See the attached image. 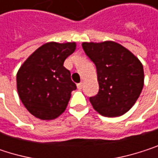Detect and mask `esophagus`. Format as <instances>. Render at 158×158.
Masks as SVG:
<instances>
[{
    "label": "esophagus",
    "instance_id": "1",
    "mask_svg": "<svg viewBox=\"0 0 158 158\" xmlns=\"http://www.w3.org/2000/svg\"><path fill=\"white\" fill-rule=\"evenodd\" d=\"M82 85H83V83L82 82H80V83H77V89H82Z\"/></svg>",
    "mask_w": 158,
    "mask_h": 158
}]
</instances>
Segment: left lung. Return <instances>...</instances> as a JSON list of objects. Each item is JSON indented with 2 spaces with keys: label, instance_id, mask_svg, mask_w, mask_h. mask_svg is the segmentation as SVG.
<instances>
[{
  "label": "left lung",
  "instance_id": "obj_1",
  "mask_svg": "<svg viewBox=\"0 0 158 158\" xmlns=\"http://www.w3.org/2000/svg\"><path fill=\"white\" fill-rule=\"evenodd\" d=\"M82 48L97 70L99 92L90 97L92 106L104 117L124 115L142 93L144 80L142 63L114 41L83 42Z\"/></svg>",
  "mask_w": 158,
  "mask_h": 158
}]
</instances>
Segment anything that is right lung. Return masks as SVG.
Instances as JSON below:
<instances>
[{"instance_id":"obj_1","label":"right lung","mask_w":158,"mask_h":158,"mask_svg":"<svg viewBox=\"0 0 158 158\" xmlns=\"http://www.w3.org/2000/svg\"><path fill=\"white\" fill-rule=\"evenodd\" d=\"M75 49V42L45 43L19 68L16 75L19 98L34 117L54 119L65 110L77 86L64 62Z\"/></svg>"}]
</instances>
